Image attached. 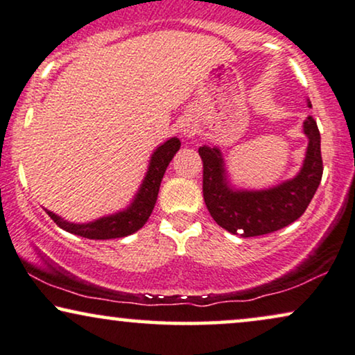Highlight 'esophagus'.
Returning a JSON list of instances; mask_svg holds the SVG:
<instances>
[{
	"instance_id": "esophagus-1",
	"label": "esophagus",
	"mask_w": 355,
	"mask_h": 355,
	"mask_svg": "<svg viewBox=\"0 0 355 355\" xmlns=\"http://www.w3.org/2000/svg\"><path fill=\"white\" fill-rule=\"evenodd\" d=\"M180 132H182L185 137H191L193 134L196 132V124H193L191 121H185V123L182 124Z\"/></svg>"
}]
</instances>
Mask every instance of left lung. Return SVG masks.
I'll return each instance as SVG.
<instances>
[{"label":"left lung","mask_w":355,"mask_h":355,"mask_svg":"<svg viewBox=\"0 0 355 355\" xmlns=\"http://www.w3.org/2000/svg\"><path fill=\"white\" fill-rule=\"evenodd\" d=\"M309 139L300 173L268 190L239 191L227 185L224 160L218 147L203 146V198L209 214L219 226L242 237L263 236L288 226L311 203L322 177L321 136L316 121L308 116L303 123Z\"/></svg>","instance_id":"1"}]
</instances>
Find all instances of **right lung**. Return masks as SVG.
<instances>
[{"mask_svg":"<svg viewBox=\"0 0 355 355\" xmlns=\"http://www.w3.org/2000/svg\"><path fill=\"white\" fill-rule=\"evenodd\" d=\"M178 149H180V141L177 137L168 139L162 146L157 147L154 154H152L149 170H147L141 190H139L131 206L128 209L121 211V213L100 218L96 221L87 224H73L64 221L57 214H53L52 211L46 209L47 214L53 219V223L58 227L71 232V234L87 237V239H116V237L132 234V232L141 230L147 223V219H149L152 209L155 206L160 182H162L165 170H167L170 160L173 159Z\"/></svg>","mask_w":355,"mask_h":355,"instance_id":"add662e5","label":"right lung"}]
</instances>
